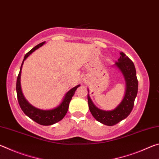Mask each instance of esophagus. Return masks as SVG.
I'll return each mask as SVG.
<instances>
[{
	"mask_svg": "<svg viewBox=\"0 0 159 159\" xmlns=\"http://www.w3.org/2000/svg\"><path fill=\"white\" fill-rule=\"evenodd\" d=\"M88 79H83V82H84V83H88Z\"/></svg>",
	"mask_w": 159,
	"mask_h": 159,
	"instance_id": "obj_1",
	"label": "esophagus"
}]
</instances>
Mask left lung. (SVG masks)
<instances>
[{
	"mask_svg": "<svg viewBox=\"0 0 159 159\" xmlns=\"http://www.w3.org/2000/svg\"><path fill=\"white\" fill-rule=\"evenodd\" d=\"M120 58L115 65L121 71L126 83L125 96L121 102L114 110L104 111L98 109L93 104L88 94V106L93 117L102 124L109 126L117 124L128 116L133 110L138 90V81L133 62L123 52H120ZM88 91L89 92L88 90Z\"/></svg>",
	"mask_w": 159,
	"mask_h": 159,
	"instance_id": "obj_1",
	"label": "left lung"
}]
</instances>
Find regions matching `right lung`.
<instances>
[{
  "label": "right lung",
  "instance_id": "obj_1",
  "mask_svg": "<svg viewBox=\"0 0 159 159\" xmlns=\"http://www.w3.org/2000/svg\"><path fill=\"white\" fill-rule=\"evenodd\" d=\"M45 41L37 45L34 48L27 52L25 56L22 63H21V68L20 73H19L17 79V84H16V90H17V99L19 104L21 107V109L24 113L29 117L35 122L39 123L40 125H53L55 123H57L61 120L66 115L67 111L69 109V102L71 100L72 97L74 96L75 91L79 87L80 85H78L75 86L74 88H71V90H69L68 92L64 96L62 102H61L60 105L57 106L56 108L50 109V110H43L36 108V107L32 106L31 104H29L28 101L25 99V97L23 95L22 91H21V83H20V79H21V68H22V65L24 64V61L31 54L34 52L35 50H37L38 48L41 47L43 45L45 44Z\"/></svg>",
  "mask_w": 159,
  "mask_h": 159
}]
</instances>
